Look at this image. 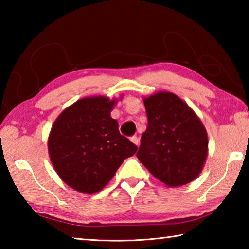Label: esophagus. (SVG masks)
Returning a JSON list of instances; mask_svg holds the SVG:
<instances>
[{
    "label": "esophagus",
    "instance_id": "obj_1",
    "mask_svg": "<svg viewBox=\"0 0 249 249\" xmlns=\"http://www.w3.org/2000/svg\"><path fill=\"white\" fill-rule=\"evenodd\" d=\"M130 141H132L133 144H135L137 147H138V145H140V140H138L136 136H133L132 138H130Z\"/></svg>",
    "mask_w": 249,
    "mask_h": 249
}]
</instances>
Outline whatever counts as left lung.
I'll list each match as a JSON object with an SVG mask.
<instances>
[{
  "instance_id": "8db88e82",
  "label": "left lung",
  "mask_w": 249,
  "mask_h": 249,
  "mask_svg": "<svg viewBox=\"0 0 249 249\" xmlns=\"http://www.w3.org/2000/svg\"><path fill=\"white\" fill-rule=\"evenodd\" d=\"M148 125L142 135L137 158L167 187L197 178L209 151L208 133L195 111L171 92L145 96Z\"/></svg>"
}]
</instances>
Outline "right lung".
Masks as SVG:
<instances>
[{
  "label": "right lung",
  "instance_id": "right-lung-1",
  "mask_svg": "<svg viewBox=\"0 0 249 249\" xmlns=\"http://www.w3.org/2000/svg\"><path fill=\"white\" fill-rule=\"evenodd\" d=\"M123 96H120L122 100ZM119 99L88 96L65 108L48 136V154L66 184L81 193L102 190L137 147L122 136L111 112Z\"/></svg>",
  "mask_w": 249,
  "mask_h": 249
}]
</instances>
